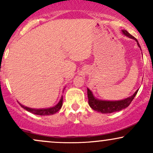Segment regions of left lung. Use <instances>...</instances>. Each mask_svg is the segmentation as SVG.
Segmentation results:
<instances>
[{"label":"left lung","instance_id":"left-lung-1","mask_svg":"<svg viewBox=\"0 0 153 153\" xmlns=\"http://www.w3.org/2000/svg\"><path fill=\"white\" fill-rule=\"evenodd\" d=\"M123 34L125 36H128V37L133 39L137 43V45L141 49V47L140 46V44L138 43L137 39L136 38L134 37L132 35H131L126 30H122ZM87 93H88V104L93 109L96 111L101 112L102 114H109L112 113V112L115 111H119L124 108H127L129 106V105L130 104L132 100L134 99V98L136 96V94H137L138 90L136 91V92L134 93L132 96H131L130 97L127 98L125 99L121 100V101H102V100H99L94 97V95H93L92 92L90 89L87 88Z\"/></svg>","mask_w":153,"mask_h":153}]
</instances>
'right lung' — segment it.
I'll list each match as a JSON object with an SVG mask.
<instances>
[{
	"label": "right lung",
	"mask_w": 153,
	"mask_h": 153,
	"mask_svg": "<svg viewBox=\"0 0 153 153\" xmlns=\"http://www.w3.org/2000/svg\"><path fill=\"white\" fill-rule=\"evenodd\" d=\"M19 104H20L21 106H22V108H24V109L28 111L31 112V113L34 114L42 115V116L52 115V114H55L56 112L58 111L61 108V107H62V96L61 97V99H60V100H59V102L57 103L55 106L51 107V108H39V109H38V108H29V107L24 106H23V105L21 104V103H19Z\"/></svg>",
	"instance_id": "add662e5"
}]
</instances>
